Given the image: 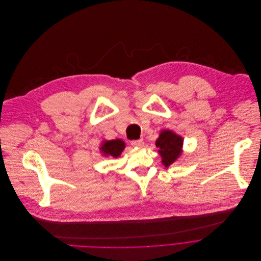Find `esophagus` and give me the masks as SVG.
Instances as JSON below:
<instances>
[{"mask_svg": "<svg viewBox=\"0 0 261 261\" xmlns=\"http://www.w3.org/2000/svg\"><path fill=\"white\" fill-rule=\"evenodd\" d=\"M130 144H132L133 146H136V147H141V146H143V144H144V141H143V139L133 140V141L130 142Z\"/></svg>", "mask_w": 261, "mask_h": 261, "instance_id": "obj_1", "label": "esophagus"}]
</instances>
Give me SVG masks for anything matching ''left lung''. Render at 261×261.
I'll return each mask as SVG.
<instances>
[{
    "instance_id": "left-lung-1",
    "label": "left lung",
    "mask_w": 261,
    "mask_h": 261,
    "mask_svg": "<svg viewBox=\"0 0 261 261\" xmlns=\"http://www.w3.org/2000/svg\"><path fill=\"white\" fill-rule=\"evenodd\" d=\"M156 147L162 155L163 164L165 167L173 165L181 154L183 139L171 130H163L160 138L156 140Z\"/></svg>"
}]
</instances>
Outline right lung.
Listing matches in <instances>:
<instances>
[{
  "instance_id": "obj_1",
  "label": "right lung",
  "mask_w": 261,
  "mask_h": 261,
  "mask_svg": "<svg viewBox=\"0 0 261 261\" xmlns=\"http://www.w3.org/2000/svg\"><path fill=\"white\" fill-rule=\"evenodd\" d=\"M124 148H125L124 142L117 139V140H112V141H105L102 143L100 150L102 151L103 154L111 155V156H113V158H118Z\"/></svg>"
}]
</instances>
